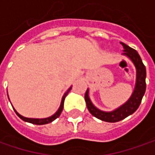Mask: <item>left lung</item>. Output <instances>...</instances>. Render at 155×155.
<instances>
[{"instance_id": "8db88e82", "label": "left lung", "mask_w": 155, "mask_h": 155, "mask_svg": "<svg viewBox=\"0 0 155 155\" xmlns=\"http://www.w3.org/2000/svg\"><path fill=\"white\" fill-rule=\"evenodd\" d=\"M120 44L122 45L124 48L123 50L124 52L122 54L129 58L136 68V82H135L134 90L132 94L131 97L128 99V101L125 104L121 105L120 107L114 109V111L105 112L98 109L97 107H94V105L92 103L90 98L88 96V89L85 94V101L87 103V109L90 112L91 114L97 119H100L107 122H117L129 116L132 114H134L137 110V108L140 104L145 91H146L147 73H146V67L141 61V58L139 55L137 51L134 50V48H132L123 42H120Z\"/></svg>"}]
</instances>
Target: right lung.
I'll return each instance as SVG.
<instances>
[{"instance_id": "add662e5", "label": "right lung", "mask_w": 155, "mask_h": 155, "mask_svg": "<svg viewBox=\"0 0 155 155\" xmlns=\"http://www.w3.org/2000/svg\"><path fill=\"white\" fill-rule=\"evenodd\" d=\"M71 88H72V87H69L68 91L66 92L64 94V95H63V97L61 99V106H60V107H59V109L57 110V112L54 114H53L52 116L50 117H48V118H44V119H33V118H27V117H24L22 115H21L19 113H17V111L14 108V110L15 112V114H16L17 115L19 116V117L21 118L22 120L24 121H27V122H29V123H32V124H35V125H44V124H48V123H50L52 122L53 120H54L55 119H57L59 116H60V114H61V112L63 110V107H64V101H65V98L66 96L68 95V94L69 93V91L71 90ZM9 99V98H8Z\"/></svg>"}]
</instances>
